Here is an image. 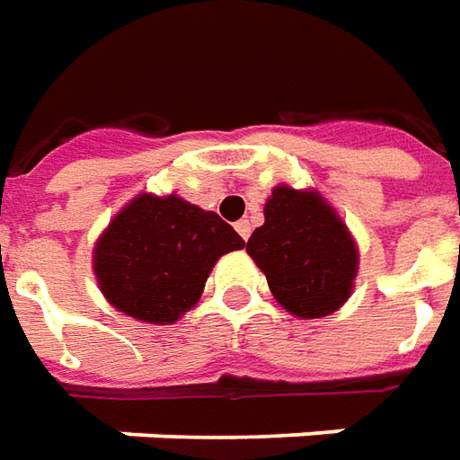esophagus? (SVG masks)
Listing matches in <instances>:
<instances>
[{"mask_svg": "<svg viewBox=\"0 0 460 460\" xmlns=\"http://www.w3.org/2000/svg\"><path fill=\"white\" fill-rule=\"evenodd\" d=\"M236 231H239V236H242L243 242L252 236V224H249V218H242V221H236Z\"/></svg>", "mask_w": 460, "mask_h": 460, "instance_id": "obj_1", "label": "esophagus"}]
</instances>
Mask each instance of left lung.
I'll list each match as a JSON object with an SVG mask.
<instances>
[{"label":"left lung","mask_w":460,"mask_h":460,"mask_svg":"<svg viewBox=\"0 0 460 460\" xmlns=\"http://www.w3.org/2000/svg\"><path fill=\"white\" fill-rule=\"evenodd\" d=\"M246 252L267 274L277 302L305 320L332 314L358 274L348 226L314 190H271L264 226L249 236Z\"/></svg>","instance_id":"1"}]
</instances>
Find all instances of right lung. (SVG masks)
<instances>
[{
  "label": "right lung",
  "instance_id": "1",
  "mask_svg": "<svg viewBox=\"0 0 460 460\" xmlns=\"http://www.w3.org/2000/svg\"><path fill=\"white\" fill-rule=\"evenodd\" d=\"M242 246V236L214 211L143 193L100 236L95 274L112 307L168 324L199 302L218 256Z\"/></svg>",
  "mask_w": 460,
  "mask_h": 460
}]
</instances>
